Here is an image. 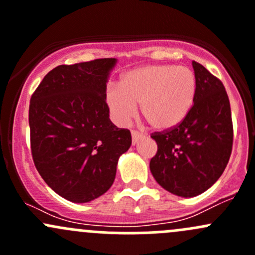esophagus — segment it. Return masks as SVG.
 I'll list each match as a JSON object with an SVG mask.
<instances>
[{
    "label": "esophagus",
    "instance_id": "1",
    "mask_svg": "<svg viewBox=\"0 0 255 255\" xmlns=\"http://www.w3.org/2000/svg\"><path fill=\"white\" fill-rule=\"evenodd\" d=\"M132 143L133 144H135L138 142V140L139 139H142V138L144 137V135L142 134V133H139V132H137V130H132Z\"/></svg>",
    "mask_w": 255,
    "mask_h": 255
}]
</instances>
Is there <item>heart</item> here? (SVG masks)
Here are the masks:
<instances>
[{
	"label": "heart",
	"instance_id": "1",
	"mask_svg": "<svg viewBox=\"0 0 255 255\" xmlns=\"http://www.w3.org/2000/svg\"><path fill=\"white\" fill-rule=\"evenodd\" d=\"M196 96L191 69L174 65H146L123 74L118 87L105 94L113 120L127 125L140 105V113L153 129L169 130L187 117Z\"/></svg>",
	"mask_w": 255,
	"mask_h": 255
}]
</instances>
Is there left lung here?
<instances>
[{
  "label": "left lung",
  "instance_id": "left-lung-1",
  "mask_svg": "<svg viewBox=\"0 0 255 255\" xmlns=\"http://www.w3.org/2000/svg\"><path fill=\"white\" fill-rule=\"evenodd\" d=\"M196 96L187 117L169 130L151 133L158 145L150 159L154 179L166 191L194 197L210 189L225 171L232 153L230 100L220 79L192 61Z\"/></svg>",
  "mask_w": 255,
  "mask_h": 255
}]
</instances>
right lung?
I'll return each mask as SVG.
<instances>
[{
    "instance_id": "add662e5",
    "label": "right lung",
    "mask_w": 255,
    "mask_h": 255,
    "mask_svg": "<svg viewBox=\"0 0 255 255\" xmlns=\"http://www.w3.org/2000/svg\"><path fill=\"white\" fill-rule=\"evenodd\" d=\"M115 58L59 65L30 97V150L38 173L71 202L92 201L112 186L132 135L110 120L106 82Z\"/></svg>"
}]
</instances>
